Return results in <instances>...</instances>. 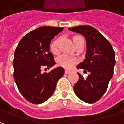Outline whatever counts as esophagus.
<instances>
[{
	"label": "esophagus",
	"mask_w": 124,
	"mask_h": 124,
	"mask_svg": "<svg viewBox=\"0 0 124 124\" xmlns=\"http://www.w3.org/2000/svg\"><path fill=\"white\" fill-rule=\"evenodd\" d=\"M71 72H71L70 70H65V74H70Z\"/></svg>",
	"instance_id": "esophagus-1"
}]
</instances>
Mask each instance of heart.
<instances>
[{
  "label": "heart",
  "instance_id": "obj_1",
  "mask_svg": "<svg viewBox=\"0 0 124 124\" xmlns=\"http://www.w3.org/2000/svg\"><path fill=\"white\" fill-rule=\"evenodd\" d=\"M81 36H75L73 39L74 43L77 41ZM61 41V38H57L53 41L50 44V50L53 54L59 53V44ZM57 63L59 65H61L65 68H72L74 65L77 63V59L74 56L68 54H62L57 59Z\"/></svg>",
  "mask_w": 124,
  "mask_h": 124
}]
</instances>
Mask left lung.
<instances>
[{"label":"left lung","mask_w":124,"mask_h":124,"mask_svg":"<svg viewBox=\"0 0 124 124\" xmlns=\"http://www.w3.org/2000/svg\"><path fill=\"white\" fill-rule=\"evenodd\" d=\"M68 30L81 34L87 43L85 59L77 68L87 70L90 74L84 79L78 73L79 81L74 84V93L84 102L93 103L102 97L113 76L115 52L110 42L93 27L81 25Z\"/></svg>","instance_id":"left-lung-1"}]
</instances>
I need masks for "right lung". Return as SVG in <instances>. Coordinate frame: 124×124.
Masks as SVG:
<instances>
[{"label": "right lung", "mask_w": 124, "mask_h": 124, "mask_svg": "<svg viewBox=\"0 0 124 124\" xmlns=\"http://www.w3.org/2000/svg\"><path fill=\"white\" fill-rule=\"evenodd\" d=\"M63 27L44 26L22 38L14 52V78L19 92L29 102L40 104L53 94L58 80L64 74L59 67L49 73L41 72L56 64L50 52L51 41Z\"/></svg>", "instance_id": "obj_1"}]
</instances>
